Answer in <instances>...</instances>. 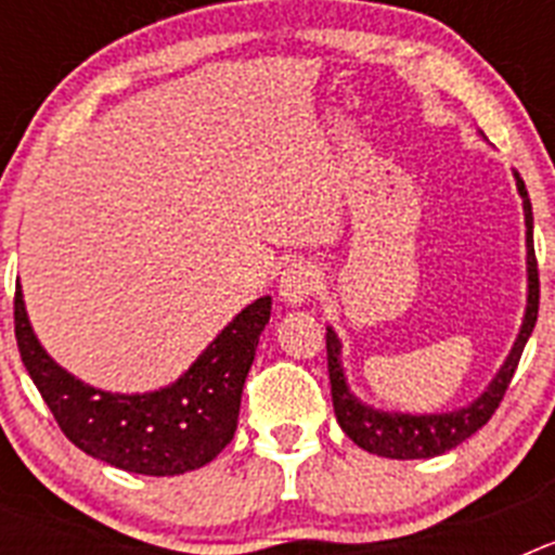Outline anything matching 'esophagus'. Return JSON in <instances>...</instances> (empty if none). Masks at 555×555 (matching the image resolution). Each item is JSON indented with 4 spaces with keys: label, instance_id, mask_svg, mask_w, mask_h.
I'll list each match as a JSON object with an SVG mask.
<instances>
[{
    "label": "esophagus",
    "instance_id": "1",
    "mask_svg": "<svg viewBox=\"0 0 555 555\" xmlns=\"http://www.w3.org/2000/svg\"><path fill=\"white\" fill-rule=\"evenodd\" d=\"M320 286V269L313 267L311 261H294L288 263L281 272V281H278V292H281L283 302L288 306H300L317 292Z\"/></svg>",
    "mask_w": 555,
    "mask_h": 555
}]
</instances>
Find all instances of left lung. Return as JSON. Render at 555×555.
<instances>
[{"instance_id":"1","label":"left lung","mask_w":555,"mask_h":555,"mask_svg":"<svg viewBox=\"0 0 555 555\" xmlns=\"http://www.w3.org/2000/svg\"><path fill=\"white\" fill-rule=\"evenodd\" d=\"M517 189L522 194V208H526V228H528V308L526 320H522V331H519L517 341H514L512 352H508L506 364L498 372L489 389L475 400L473 405L450 414H386V411L366 409L350 395L345 384V372H341V361H338V338L336 333L327 331V375H331V395H333V411L347 436L358 448L370 450L384 459H430V455H442L448 450L459 448L461 442H467L475 430L492 420L498 405L503 403L508 384H512L514 372H517L519 356L526 350V341L531 336L533 325H537L539 313V269H537V253H533V217H531V199H528L526 183L517 178Z\"/></svg>"}]
</instances>
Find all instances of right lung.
Listing matches in <instances>:
<instances>
[{"instance_id":"1","label":"right lung","mask_w":555,"mask_h":555,"mask_svg":"<svg viewBox=\"0 0 555 555\" xmlns=\"http://www.w3.org/2000/svg\"><path fill=\"white\" fill-rule=\"evenodd\" d=\"M272 313V297L244 308L178 384L152 395L91 389L38 345L16 283V345L57 428L82 453L139 475H183L205 467L230 444L255 347Z\"/></svg>"}]
</instances>
